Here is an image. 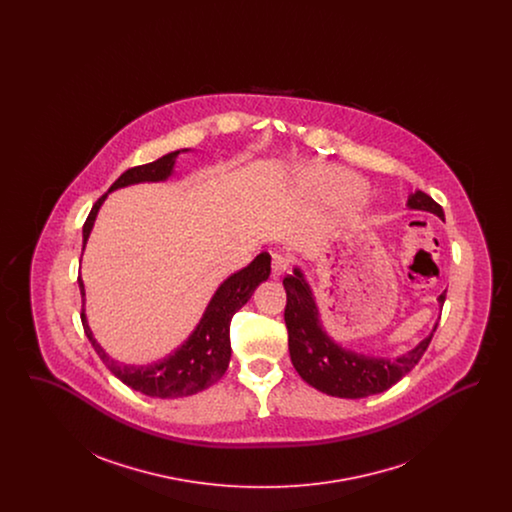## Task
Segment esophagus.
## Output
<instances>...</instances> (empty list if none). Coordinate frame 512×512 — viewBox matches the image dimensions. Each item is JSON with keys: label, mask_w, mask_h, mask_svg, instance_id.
<instances>
[{"label": "esophagus", "mask_w": 512, "mask_h": 512, "mask_svg": "<svg viewBox=\"0 0 512 512\" xmlns=\"http://www.w3.org/2000/svg\"><path fill=\"white\" fill-rule=\"evenodd\" d=\"M288 267H290V261L284 255L280 253L272 255V276H282Z\"/></svg>", "instance_id": "obj_1"}]
</instances>
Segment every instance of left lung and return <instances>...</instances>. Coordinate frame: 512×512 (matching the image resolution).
Masks as SVG:
<instances>
[{"label":"left lung","instance_id":"left-lung-1","mask_svg":"<svg viewBox=\"0 0 512 512\" xmlns=\"http://www.w3.org/2000/svg\"><path fill=\"white\" fill-rule=\"evenodd\" d=\"M407 205L411 209L434 213L443 220L441 205L420 190L409 195ZM284 288L288 297L284 320L293 368L309 386L332 397L361 399L390 390L422 359L438 328L436 324L428 338L397 359L366 357L330 340L320 324L313 292L299 268H293V274L284 278ZM438 301L439 307H443L445 292L439 295Z\"/></svg>","mask_w":512,"mask_h":512}]
</instances>
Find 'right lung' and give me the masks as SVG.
Listing matches in <instances>:
<instances>
[{"label":"right lung","mask_w":512,"mask_h":512,"mask_svg":"<svg viewBox=\"0 0 512 512\" xmlns=\"http://www.w3.org/2000/svg\"><path fill=\"white\" fill-rule=\"evenodd\" d=\"M182 151H186V149H182ZM178 153L180 151H172L153 163L132 167V169L122 172L121 176L113 182V186L109 188V192L130 186V184H138V182L167 180L172 174ZM107 194L101 195L94 203L88 219L84 222V228H82V238H84L82 244L84 245L88 242V236L92 232L99 207L105 201ZM268 274H270V255L267 251H263L247 267L232 274L230 278H226L220 284L219 290L209 301L203 317L195 326L194 332L190 334V338L184 341L172 355L165 357L159 363H151L146 366L119 363V361L111 359L101 349L96 338L92 336V330L86 322L84 309L80 315L82 326H84L88 340L94 345L99 359L128 388L142 391L149 397H161V399L194 395L197 391L207 390L209 386H213L226 372L228 363H230V353H232V349H230V320L234 317V313L238 309H242L249 301L255 288L267 280ZM78 286H80V293L84 297V282L80 276H78Z\"/></svg>","instance_id":"right-lung-1"}]
</instances>
